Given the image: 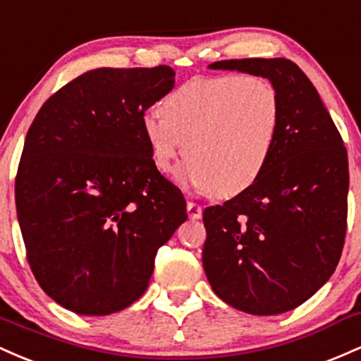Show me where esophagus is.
Listing matches in <instances>:
<instances>
[{
	"mask_svg": "<svg viewBox=\"0 0 361 361\" xmlns=\"http://www.w3.org/2000/svg\"><path fill=\"white\" fill-rule=\"evenodd\" d=\"M188 214H189V218H192V220H197V218H201V214H202V206L197 204V202H194V201H189L188 202Z\"/></svg>",
	"mask_w": 361,
	"mask_h": 361,
	"instance_id": "esophagus-1",
	"label": "esophagus"
}]
</instances>
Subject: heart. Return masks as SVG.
Wrapping results in <instances>:
<instances>
[{"label": "heart", "mask_w": 361, "mask_h": 361, "mask_svg": "<svg viewBox=\"0 0 361 361\" xmlns=\"http://www.w3.org/2000/svg\"><path fill=\"white\" fill-rule=\"evenodd\" d=\"M160 112L141 119L155 169L172 172L185 147L180 180L221 200L256 184L281 128L278 88L257 75L194 76L165 97Z\"/></svg>", "instance_id": "1"}]
</instances>
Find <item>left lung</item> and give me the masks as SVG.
<instances>
[{
  "label": "left lung",
  "mask_w": 361,
  "mask_h": 361,
  "mask_svg": "<svg viewBox=\"0 0 361 361\" xmlns=\"http://www.w3.org/2000/svg\"><path fill=\"white\" fill-rule=\"evenodd\" d=\"M209 68L268 78L281 97V128L256 184L202 213V266L214 293L233 309L283 314L309 300L341 257L350 185L346 147L293 61L228 59Z\"/></svg>",
  "instance_id": "1"
}]
</instances>
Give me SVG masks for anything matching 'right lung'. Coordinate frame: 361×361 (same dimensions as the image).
Here are the masks:
<instances>
[{
    "label": "right lung",
    "mask_w": 361,
    "mask_h": 361,
    "mask_svg": "<svg viewBox=\"0 0 361 361\" xmlns=\"http://www.w3.org/2000/svg\"><path fill=\"white\" fill-rule=\"evenodd\" d=\"M176 71L99 68L44 102L15 179L27 261L64 309L109 315L147 290L159 249L185 214L184 194L159 172L141 133Z\"/></svg>",
    "instance_id": "add662e5"
}]
</instances>
